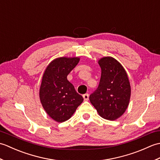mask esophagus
Here are the masks:
<instances>
[{
    "label": "esophagus",
    "mask_w": 160,
    "mask_h": 160,
    "mask_svg": "<svg viewBox=\"0 0 160 160\" xmlns=\"http://www.w3.org/2000/svg\"><path fill=\"white\" fill-rule=\"evenodd\" d=\"M83 98H84V100H86V101L89 100V94H88V93L84 94L83 95Z\"/></svg>",
    "instance_id": "34e87169"
}]
</instances>
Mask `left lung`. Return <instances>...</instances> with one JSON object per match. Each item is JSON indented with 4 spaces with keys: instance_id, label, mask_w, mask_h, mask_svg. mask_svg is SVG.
<instances>
[{
    "instance_id": "obj_1",
    "label": "left lung",
    "mask_w": 160,
    "mask_h": 160,
    "mask_svg": "<svg viewBox=\"0 0 160 160\" xmlns=\"http://www.w3.org/2000/svg\"><path fill=\"white\" fill-rule=\"evenodd\" d=\"M98 64L102 71L100 83L89 100L102 118L115 120L123 115L128 106L130 82L124 67L113 58H102Z\"/></svg>"
}]
</instances>
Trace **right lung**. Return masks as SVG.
Segmentation results:
<instances>
[{"label": "right lung", "mask_w": 160, "mask_h": 160, "mask_svg": "<svg viewBox=\"0 0 160 160\" xmlns=\"http://www.w3.org/2000/svg\"><path fill=\"white\" fill-rule=\"evenodd\" d=\"M80 61V58L61 57L47 67L42 78L39 96L42 107L53 120L63 122L72 116L83 102L67 76Z\"/></svg>", "instance_id": "obj_1"}]
</instances>
